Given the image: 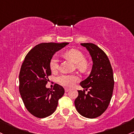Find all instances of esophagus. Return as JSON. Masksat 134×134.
Segmentation results:
<instances>
[{
    "label": "esophagus",
    "mask_w": 134,
    "mask_h": 134,
    "mask_svg": "<svg viewBox=\"0 0 134 134\" xmlns=\"http://www.w3.org/2000/svg\"><path fill=\"white\" fill-rule=\"evenodd\" d=\"M70 90V88H65V92H68Z\"/></svg>",
    "instance_id": "1"
}]
</instances>
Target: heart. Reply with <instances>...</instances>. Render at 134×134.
Instances as JSON below:
<instances>
[{
  "label": "heart",
  "mask_w": 134,
  "mask_h": 134,
  "mask_svg": "<svg viewBox=\"0 0 134 134\" xmlns=\"http://www.w3.org/2000/svg\"><path fill=\"white\" fill-rule=\"evenodd\" d=\"M64 55L76 64L77 68L81 71H86L89 68V63L85 60V55L77 49H71L66 51ZM49 67L52 72H56L58 68V61L55 56L51 58ZM78 76L74 74H63L57 77V82L62 86L72 87L79 81Z\"/></svg>",
  "instance_id": "b5f03b06"
}]
</instances>
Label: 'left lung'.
<instances>
[{
	"mask_svg": "<svg viewBox=\"0 0 134 134\" xmlns=\"http://www.w3.org/2000/svg\"><path fill=\"white\" fill-rule=\"evenodd\" d=\"M89 51L92 61V71L88 77L80 83L85 88L78 90L75 107L81 115L88 118L100 116L108 108L114 88L113 69L108 56L93 43H81ZM89 90L87 94L85 91Z\"/></svg>",
	"mask_w": 134,
	"mask_h": 134,
	"instance_id": "1",
	"label": "left lung"
}]
</instances>
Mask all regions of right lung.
<instances>
[{
  "label": "right lung",
  "mask_w": 134,
  "mask_h": 134,
  "mask_svg": "<svg viewBox=\"0 0 134 134\" xmlns=\"http://www.w3.org/2000/svg\"><path fill=\"white\" fill-rule=\"evenodd\" d=\"M68 42H44L36 45L26 55L19 74V90L24 105L32 115L44 118L52 114L64 95V88L55 84L47 88L48 76L51 74L49 62L57 51Z\"/></svg>",
  "instance_id": "add662e5"
}]
</instances>
